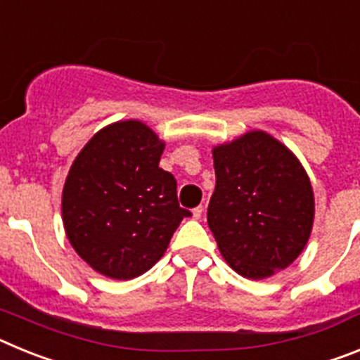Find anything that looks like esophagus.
I'll return each instance as SVG.
<instances>
[{
  "mask_svg": "<svg viewBox=\"0 0 360 360\" xmlns=\"http://www.w3.org/2000/svg\"><path fill=\"white\" fill-rule=\"evenodd\" d=\"M202 212H203L202 205H198V207H195V209H193V218L200 219V218H202Z\"/></svg>",
  "mask_w": 360,
  "mask_h": 360,
  "instance_id": "esophagus-1",
  "label": "esophagus"
}]
</instances>
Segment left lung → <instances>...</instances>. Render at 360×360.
<instances>
[{
	"label": "left lung",
	"instance_id": "8db88e82",
	"mask_svg": "<svg viewBox=\"0 0 360 360\" xmlns=\"http://www.w3.org/2000/svg\"><path fill=\"white\" fill-rule=\"evenodd\" d=\"M216 187L207 224L225 262L249 279L287 269L307 245L314 193L281 142L250 131L212 149Z\"/></svg>",
	"mask_w": 360,
	"mask_h": 360
}]
</instances>
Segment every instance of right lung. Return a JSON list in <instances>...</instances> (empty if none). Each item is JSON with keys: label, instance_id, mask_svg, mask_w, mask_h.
I'll list each match as a JSON object with an SVG mask.
<instances>
[{"label": "right lung", "instance_id": "add662e5", "mask_svg": "<svg viewBox=\"0 0 360 360\" xmlns=\"http://www.w3.org/2000/svg\"><path fill=\"white\" fill-rule=\"evenodd\" d=\"M164 142L139 120L101 129L70 167L63 221L75 252L113 279L144 274L191 216L176 180L158 167Z\"/></svg>", "mask_w": 360, "mask_h": 360}]
</instances>
